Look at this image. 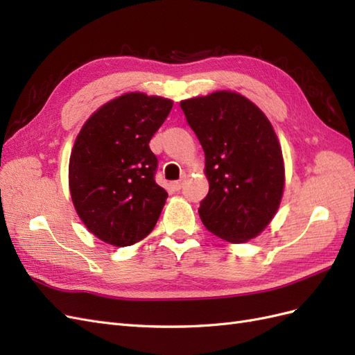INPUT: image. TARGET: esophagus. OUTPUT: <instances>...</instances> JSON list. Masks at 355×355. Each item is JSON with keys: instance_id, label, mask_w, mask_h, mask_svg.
I'll use <instances>...</instances> for the list:
<instances>
[{"instance_id": "34e87169", "label": "esophagus", "mask_w": 355, "mask_h": 355, "mask_svg": "<svg viewBox=\"0 0 355 355\" xmlns=\"http://www.w3.org/2000/svg\"><path fill=\"white\" fill-rule=\"evenodd\" d=\"M172 187H174L175 190H181V189H183V180L174 181V183H172Z\"/></svg>"}]
</instances>
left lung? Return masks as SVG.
Masks as SVG:
<instances>
[{"instance_id":"obj_1","label":"left lung","mask_w":355,"mask_h":355,"mask_svg":"<svg viewBox=\"0 0 355 355\" xmlns=\"http://www.w3.org/2000/svg\"><path fill=\"white\" fill-rule=\"evenodd\" d=\"M205 153L209 183L199 216L216 236L242 244L260 235L286 184L278 137L265 113L230 90L180 103Z\"/></svg>"}]
</instances>
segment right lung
Listing matches in <instances>:
<instances>
[{
    "mask_svg": "<svg viewBox=\"0 0 355 355\" xmlns=\"http://www.w3.org/2000/svg\"><path fill=\"white\" fill-rule=\"evenodd\" d=\"M174 105L129 92L98 108L71 151L69 191L89 232L128 247L155 229L168 193L155 181L157 157L148 143Z\"/></svg>",
    "mask_w": 355,
    "mask_h": 355,
    "instance_id": "right-lung-1",
    "label": "right lung"
}]
</instances>
